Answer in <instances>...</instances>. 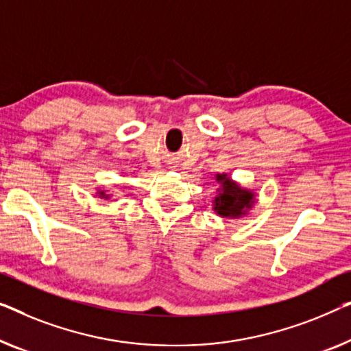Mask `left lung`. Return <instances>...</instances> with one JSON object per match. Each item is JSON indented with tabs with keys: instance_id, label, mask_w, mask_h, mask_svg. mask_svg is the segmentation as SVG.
<instances>
[{
	"instance_id": "1",
	"label": "left lung",
	"mask_w": 351,
	"mask_h": 351,
	"mask_svg": "<svg viewBox=\"0 0 351 351\" xmlns=\"http://www.w3.org/2000/svg\"><path fill=\"white\" fill-rule=\"evenodd\" d=\"M217 180L221 184V188L218 196L215 197L213 210L220 217L231 218H237L242 213H247V210L255 202L253 201V193L248 190H242L226 174H217Z\"/></svg>"
}]
</instances>
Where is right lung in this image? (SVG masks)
<instances>
[{
	"label": "right lung",
	"mask_w": 351,
	"mask_h": 351,
	"mask_svg": "<svg viewBox=\"0 0 351 351\" xmlns=\"http://www.w3.org/2000/svg\"><path fill=\"white\" fill-rule=\"evenodd\" d=\"M98 193H99V195H101V196H104V197H108V196H106V195H104V191H98Z\"/></svg>",
	"instance_id": "1"
}]
</instances>
